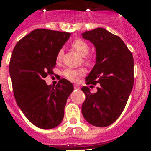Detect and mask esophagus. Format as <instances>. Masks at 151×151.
<instances>
[{"label": "esophagus", "mask_w": 151, "mask_h": 151, "mask_svg": "<svg viewBox=\"0 0 151 151\" xmlns=\"http://www.w3.org/2000/svg\"><path fill=\"white\" fill-rule=\"evenodd\" d=\"M74 89H80V86L77 85H74Z\"/></svg>", "instance_id": "esophagus-1"}]
</instances>
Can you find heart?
Masks as SVG:
<instances>
[{
    "label": "heart",
    "instance_id": "obj_1",
    "mask_svg": "<svg viewBox=\"0 0 151 151\" xmlns=\"http://www.w3.org/2000/svg\"><path fill=\"white\" fill-rule=\"evenodd\" d=\"M71 46L74 50L77 52L81 56L84 57L83 61L87 64L91 63V58L90 57H86L87 55L90 52V46L88 42L82 39H76L71 42ZM63 50H60L56 55V61L60 62L63 56ZM85 73V69L83 68H68L63 70V75L70 81H77L81 76H83Z\"/></svg>",
    "mask_w": 151,
    "mask_h": 151
}]
</instances>
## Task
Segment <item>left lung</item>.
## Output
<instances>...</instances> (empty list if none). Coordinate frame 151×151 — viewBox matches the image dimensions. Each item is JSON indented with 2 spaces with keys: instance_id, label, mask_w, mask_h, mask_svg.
Here are the masks:
<instances>
[{
  "instance_id": "left-lung-1",
  "label": "left lung",
  "mask_w": 151,
  "mask_h": 151,
  "mask_svg": "<svg viewBox=\"0 0 151 151\" xmlns=\"http://www.w3.org/2000/svg\"><path fill=\"white\" fill-rule=\"evenodd\" d=\"M82 35L96 49V63L85 83L100 84L94 93L88 87L82 88L85 95L82 113L91 125L105 127L119 118L133 88V55L119 36L104 28L85 31Z\"/></svg>"
}]
</instances>
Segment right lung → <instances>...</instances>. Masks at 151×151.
<instances>
[{
  "label": "right lung",
  "mask_w": 151,
  "mask_h": 151,
  "mask_svg": "<svg viewBox=\"0 0 151 151\" xmlns=\"http://www.w3.org/2000/svg\"><path fill=\"white\" fill-rule=\"evenodd\" d=\"M71 36L67 32L36 29L17 43L9 63L17 104L33 125L43 129L58 126L74 87L66 79L55 86L45 78L53 74L56 55Z\"/></svg>",
  "instance_id": "1"
}]
</instances>
